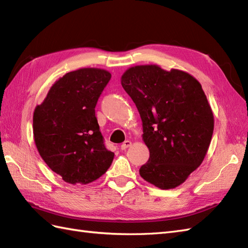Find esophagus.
I'll return each mask as SVG.
<instances>
[{
	"instance_id": "esophagus-1",
	"label": "esophagus",
	"mask_w": 248,
	"mask_h": 248,
	"mask_svg": "<svg viewBox=\"0 0 248 248\" xmlns=\"http://www.w3.org/2000/svg\"><path fill=\"white\" fill-rule=\"evenodd\" d=\"M131 145H132V142L130 140H125V141H124L122 143V146H120V149H122V150H125V149L129 148Z\"/></svg>"
}]
</instances>
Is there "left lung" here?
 <instances>
[{"mask_svg": "<svg viewBox=\"0 0 248 248\" xmlns=\"http://www.w3.org/2000/svg\"><path fill=\"white\" fill-rule=\"evenodd\" d=\"M142 122V140L150 151L140 174L160 189L180 186L198 168L214 133V114L191 75L158 65H136L122 76Z\"/></svg>", "mask_w": 248, "mask_h": 248, "instance_id": "obj_1", "label": "left lung"}]
</instances>
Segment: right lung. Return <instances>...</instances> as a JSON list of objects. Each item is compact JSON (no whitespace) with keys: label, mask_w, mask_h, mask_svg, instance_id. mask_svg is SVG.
<instances>
[{"label":"right lung","mask_w":248,"mask_h":248,"mask_svg":"<svg viewBox=\"0 0 248 248\" xmlns=\"http://www.w3.org/2000/svg\"><path fill=\"white\" fill-rule=\"evenodd\" d=\"M111 74L88 67L65 74L34 108L32 128L38 151L62 180L89 184L105 174L114 153L105 146L95 107Z\"/></svg>","instance_id":"1"}]
</instances>
